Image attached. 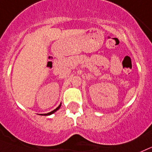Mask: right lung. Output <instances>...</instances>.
<instances>
[{
    "label": "right lung",
    "mask_w": 152,
    "mask_h": 152,
    "mask_svg": "<svg viewBox=\"0 0 152 152\" xmlns=\"http://www.w3.org/2000/svg\"><path fill=\"white\" fill-rule=\"evenodd\" d=\"M60 105H61V104H60V105H59V106H58V107L56 108V109H54L53 111H52V112H50V113H47V114H43V115H51V114H53V113H55V112H56V111H57L58 109H60Z\"/></svg>",
    "instance_id": "add662e5"
}]
</instances>
